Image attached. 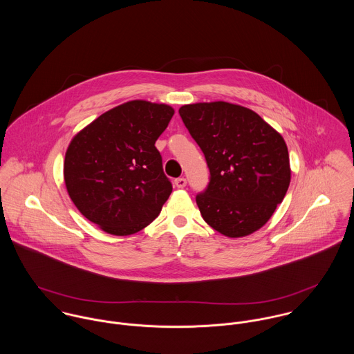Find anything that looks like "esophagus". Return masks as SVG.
<instances>
[{"label":"esophagus","mask_w":354,"mask_h":354,"mask_svg":"<svg viewBox=\"0 0 354 354\" xmlns=\"http://www.w3.org/2000/svg\"><path fill=\"white\" fill-rule=\"evenodd\" d=\"M174 185L177 187V188H184L185 185H187V180L184 178V177H180V178H176L174 180Z\"/></svg>","instance_id":"34e87169"}]
</instances>
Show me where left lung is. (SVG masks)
I'll use <instances>...</instances> for the list:
<instances>
[{"label":"left lung","instance_id":"1","mask_svg":"<svg viewBox=\"0 0 354 354\" xmlns=\"http://www.w3.org/2000/svg\"><path fill=\"white\" fill-rule=\"evenodd\" d=\"M178 113L211 174L207 189L196 196L203 219L230 239L263 227L290 184L282 135L251 109L229 102L184 104Z\"/></svg>","mask_w":354,"mask_h":354}]
</instances>
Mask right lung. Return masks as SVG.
<instances>
[{
  "instance_id": "add662e5",
  "label": "right lung",
  "mask_w": 354,
  "mask_h": 354,
  "mask_svg": "<svg viewBox=\"0 0 354 354\" xmlns=\"http://www.w3.org/2000/svg\"><path fill=\"white\" fill-rule=\"evenodd\" d=\"M174 109L129 101L101 114L71 140L64 181L77 209L103 232L129 236L159 215L173 187L155 142Z\"/></svg>"
}]
</instances>
